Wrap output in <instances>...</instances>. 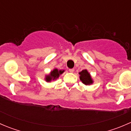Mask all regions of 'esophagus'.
Here are the masks:
<instances>
[{
	"mask_svg": "<svg viewBox=\"0 0 131 131\" xmlns=\"http://www.w3.org/2000/svg\"><path fill=\"white\" fill-rule=\"evenodd\" d=\"M69 72H71V73H72V72H74V69L73 68H70V69H69Z\"/></svg>",
	"mask_w": 131,
	"mask_h": 131,
	"instance_id": "obj_1",
	"label": "esophagus"
}]
</instances>
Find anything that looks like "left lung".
I'll return each instance as SVG.
<instances>
[{"instance_id":"left-lung-1","label":"left lung","mask_w":131,"mask_h":131,"mask_svg":"<svg viewBox=\"0 0 131 131\" xmlns=\"http://www.w3.org/2000/svg\"><path fill=\"white\" fill-rule=\"evenodd\" d=\"M79 74L80 75V79L82 82L83 84H85V85H89V84H91L93 82L92 79H91L90 74L88 73L86 70H82L81 72L79 73Z\"/></svg>"}]
</instances>
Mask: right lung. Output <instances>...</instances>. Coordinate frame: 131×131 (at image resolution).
Returning a JSON list of instances; mask_svg holds the SVG:
<instances>
[{"instance_id": "add662e5", "label": "right lung", "mask_w": 131, "mask_h": 131, "mask_svg": "<svg viewBox=\"0 0 131 131\" xmlns=\"http://www.w3.org/2000/svg\"><path fill=\"white\" fill-rule=\"evenodd\" d=\"M64 72V70H58V69H54L53 71H52V72H51V73H50V75H47V76H46V80L47 82H50L51 81V80H55V79H56L57 78L59 77V75H61V74H62Z\"/></svg>"}]
</instances>
